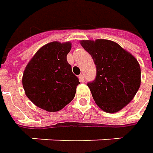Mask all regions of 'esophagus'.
<instances>
[{"instance_id": "esophagus-1", "label": "esophagus", "mask_w": 153, "mask_h": 153, "mask_svg": "<svg viewBox=\"0 0 153 153\" xmlns=\"http://www.w3.org/2000/svg\"><path fill=\"white\" fill-rule=\"evenodd\" d=\"M79 80L80 82H83V81H84V76H83L82 74H81L79 76Z\"/></svg>"}]
</instances>
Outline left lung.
Instances as JSON below:
<instances>
[{
  "label": "left lung",
  "mask_w": 153,
  "mask_h": 153,
  "mask_svg": "<svg viewBox=\"0 0 153 153\" xmlns=\"http://www.w3.org/2000/svg\"><path fill=\"white\" fill-rule=\"evenodd\" d=\"M96 65L95 79L87 84L103 111L114 113L130 102L140 85L137 59L114 42L81 41Z\"/></svg>",
  "instance_id": "obj_1"
}]
</instances>
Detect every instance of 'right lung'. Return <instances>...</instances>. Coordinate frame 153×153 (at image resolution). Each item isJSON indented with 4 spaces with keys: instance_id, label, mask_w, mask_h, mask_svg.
<instances>
[{
    "instance_id": "obj_1",
    "label": "right lung",
    "mask_w": 153,
    "mask_h": 153,
    "mask_svg": "<svg viewBox=\"0 0 153 153\" xmlns=\"http://www.w3.org/2000/svg\"><path fill=\"white\" fill-rule=\"evenodd\" d=\"M71 48V42L48 43L27 65L23 87L27 97L36 106L48 111H58L75 97L80 82L66 59Z\"/></svg>"
}]
</instances>
